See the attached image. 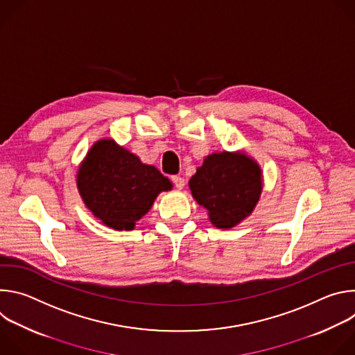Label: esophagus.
Here are the masks:
<instances>
[{
    "label": "esophagus",
    "mask_w": 355,
    "mask_h": 355,
    "mask_svg": "<svg viewBox=\"0 0 355 355\" xmlns=\"http://www.w3.org/2000/svg\"><path fill=\"white\" fill-rule=\"evenodd\" d=\"M171 180H173L175 188H178V189H182V188H184V185H185L184 178H181V177H178V175H174Z\"/></svg>",
    "instance_id": "34e87169"
}]
</instances>
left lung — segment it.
<instances>
[{"label": "left lung", "mask_w": 355, "mask_h": 355, "mask_svg": "<svg viewBox=\"0 0 355 355\" xmlns=\"http://www.w3.org/2000/svg\"><path fill=\"white\" fill-rule=\"evenodd\" d=\"M189 189L218 229H232L248 218L263 192L260 164L239 151H216L191 177Z\"/></svg>", "instance_id": "8db88e82"}]
</instances>
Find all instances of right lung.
<instances>
[{
  "instance_id": "1",
  "label": "right lung",
  "mask_w": 355,
  "mask_h": 355,
  "mask_svg": "<svg viewBox=\"0 0 355 355\" xmlns=\"http://www.w3.org/2000/svg\"><path fill=\"white\" fill-rule=\"evenodd\" d=\"M84 205L105 226L133 230L171 181L155 166L144 164L114 139H99L87 151L77 171Z\"/></svg>"
}]
</instances>
